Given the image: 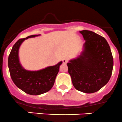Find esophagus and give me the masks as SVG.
<instances>
[{
	"label": "esophagus",
	"instance_id": "esophagus-1",
	"mask_svg": "<svg viewBox=\"0 0 122 122\" xmlns=\"http://www.w3.org/2000/svg\"><path fill=\"white\" fill-rule=\"evenodd\" d=\"M62 61H63V63H66L68 61V59L66 58H64V59H63Z\"/></svg>",
	"mask_w": 122,
	"mask_h": 122
}]
</instances>
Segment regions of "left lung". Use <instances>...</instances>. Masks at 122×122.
Instances as JSON below:
<instances>
[{
    "label": "left lung",
    "mask_w": 122,
    "mask_h": 122,
    "mask_svg": "<svg viewBox=\"0 0 122 122\" xmlns=\"http://www.w3.org/2000/svg\"><path fill=\"white\" fill-rule=\"evenodd\" d=\"M85 40L84 51L67 65L73 86L85 93H93L103 87L112 74L113 58L106 40L88 30L79 31Z\"/></svg>",
    "instance_id": "obj_1"
}]
</instances>
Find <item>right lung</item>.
I'll return each instance as SVG.
<instances>
[{"mask_svg":"<svg viewBox=\"0 0 122 122\" xmlns=\"http://www.w3.org/2000/svg\"><path fill=\"white\" fill-rule=\"evenodd\" d=\"M38 35H32L18 40L12 49L8 57V67L10 76L17 87L30 95H40L48 92L55 84L56 77L62 61L38 71L24 69L20 63L18 50L25 40Z\"/></svg>","mask_w":122,"mask_h":122,"instance_id":"obj_1","label":"right lung"}]
</instances>
